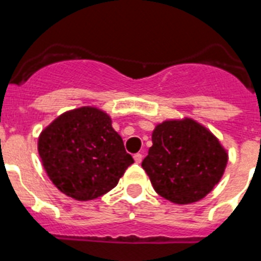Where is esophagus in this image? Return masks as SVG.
Masks as SVG:
<instances>
[{"mask_svg": "<svg viewBox=\"0 0 261 261\" xmlns=\"http://www.w3.org/2000/svg\"><path fill=\"white\" fill-rule=\"evenodd\" d=\"M134 160H135V163L139 164V163H142V160H143V155H142V153H135V155H134Z\"/></svg>", "mask_w": 261, "mask_h": 261, "instance_id": "34e87169", "label": "esophagus"}]
</instances>
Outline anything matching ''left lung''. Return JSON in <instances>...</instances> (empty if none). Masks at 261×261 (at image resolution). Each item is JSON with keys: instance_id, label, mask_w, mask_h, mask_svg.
I'll use <instances>...</instances> for the list:
<instances>
[{"instance_id": "obj_1", "label": "left lung", "mask_w": 261, "mask_h": 261, "mask_svg": "<svg viewBox=\"0 0 261 261\" xmlns=\"http://www.w3.org/2000/svg\"><path fill=\"white\" fill-rule=\"evenodd\" d=\"M227 153L210 131L192 119L156 126L142 167L153 189L174 203L196 202L218 184Z\"/></svg>"}]
</instances>
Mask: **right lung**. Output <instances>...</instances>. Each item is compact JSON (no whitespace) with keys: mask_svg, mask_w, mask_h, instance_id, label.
<instances>
[{"mask_svg":"<svg viewBox=\"0 0 261 261\" xmlns=\"http://www.w3.org/2000/svg\"><path fill=\"white\" fill-rule=\"evenodd\" d=\"M38 151L56 188L79 201L108 193L134 163L110 117L96 108L56 118L40 134Z\"/></svg>","mask_w":261,"mask_h":261,"instance_id":"add662e5","label":"right lung"}]
</instances>
